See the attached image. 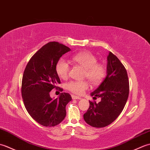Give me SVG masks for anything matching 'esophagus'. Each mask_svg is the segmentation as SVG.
<instances>
[{"label":"esophagus","instance_id":"34e87169","mask_svg":"<svg viewBox=\"0 0 150 150\" xmlns=\"http://www.w3.org/2000/svg\"><path fill=\"white\" fill-rule=\"evenodd\" d=\"M71 97L73 99H81V97H78V96H76V95H71Z\"/></svg>","mask_w":150,"mask_h":150}]
</instances>
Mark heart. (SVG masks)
<instances>
[{
    "mask_svg": "<svg viewBox=\"0 0 150 150\" xmlns=\"http://www.w3.org/2000/svg\"><path fill=\"white\" fill-rule=\"evenodd\" d=\"M71 60L82 66L85 70L84 77L87 78L92 84H100L106 77V67L104 64L97 62V57L90 52H80L71 57ZM56 72L61 79H66L69 75L70 66L64 60L60 59L56 64ZM67 90L77 95H82L89 88L86 81H71L66 85Z\"/></svg>",
    "mask_w": 150,
    "mask_h": 150,
    "instance_id": "1",
    "label": "heart"
}]
</instances>
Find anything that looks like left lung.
<instances>
[{
	"label": "left lung",
	"mask_w": 150,
	"mask_h": 150,
	"mask_svg": "<svg viewBox=\"0 0 150 150\" xmlns=\"http://www.w3.org/2000/svg\"><path fill=\"white\" fill-rule=\"evenodd\" d=\"M129 91V80L125 67L114 54L110 52L106 77L91 93L94 96L93 99L100 97L101 100L98 103L90 101V107L84 114L86 122L95 128L110 125L123 110Z\"/></svg>",
	"instance_id": "left-lung-1"
}]
</instances>
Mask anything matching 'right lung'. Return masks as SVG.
I'll return each instance as SVG.
<instances>
[{"instance_id": "1", "label": "right lung", "mask_w": 150, "mask_h": 150, "mask_svg": "<svg viewBox=\"0 0 150 150\" xmlns=\"http://www.w3.org/2000/svg\"><path fill=\"white\" fill-rule=\"evenodd\" d=\"M70 50L59 42L47 43L32 56L24 71L21 93L25 108L30 116L44 126L52 127L61 122L66 115V105L71 100L68 93H62L55 99L50 95L60 84L55 69L57 63Z\"/></svg>"}]
</instances>
